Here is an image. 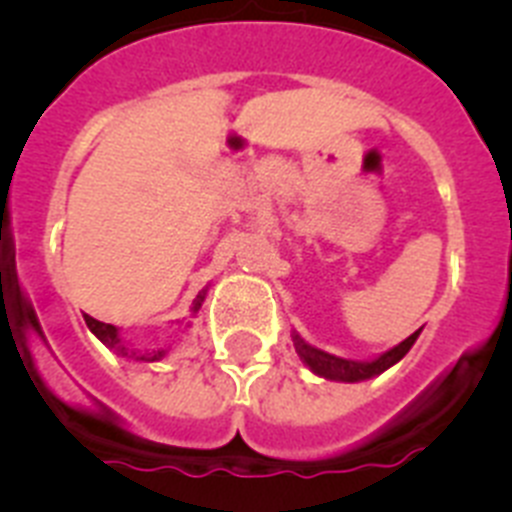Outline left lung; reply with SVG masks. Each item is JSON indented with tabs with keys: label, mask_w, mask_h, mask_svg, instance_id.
I'll return each instance as SVG.
<instances>
[{
	"label": "left lung",
	"mask_w": 512,
	"mask_h": 512,
	"mask_svg": "<svg viewBox=\"0 0 512 512\" xmlns=\"http://www.w3.org/2000/svg\"><path fill=\"white\" fill-rule=\"evenodd\" d=\"M418 336H420V330H415L413 336H408L402 343H397L395 348L384 351L382 356H377V359L372 361L338 359V356L325 354V351H320V348L305 343L300 336H295V348H297V354H300V359L305 361L312 372L318 374V377L333 379V382H361V379L377 377V374L387 372L392 364H397V361L408 354L410 348H413V343L418 341Z\"/></svg>",
	"instance_id": "1"
}]
</instances>
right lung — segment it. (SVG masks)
Here are the masks:
<instances>
[{"mask_svg": "<svg viewBox=\"0 0 512 512\" xmlns=\"http://www.w3.org/2000/svg\"><path fill=\"white\" fill-rule=\"evenodd\" d=\"M202 302H205V289H202L200 295H197V300H194L192 305V312H197L202 307ZM84 320H87L89 330H92L94 336L99 338V341L104 343L107 348H112V351H117L120 356H128V359H135V361H158V359H164L166 351H151V354H138L135 348H128L125 343L120 341V330L115 328V325L110 323H102V320H94L92 315H84Z\"/></svg>", "mask_w": 512, "mask_h": 512, "instance_id": "1", "label": "right lung"}]
</instances>
